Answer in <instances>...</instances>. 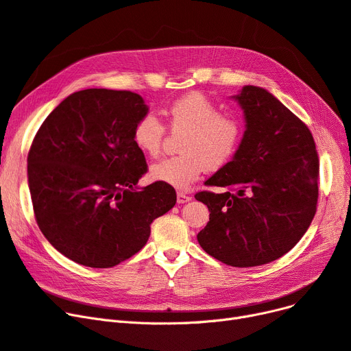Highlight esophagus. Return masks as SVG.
<instances>
[{
	"label": "esophagus",
	"instance_id": "obj_1",
	"mask_svg": "<svg viewBox=\"0 0 351 351\" xmlns=\"http://www.w3.org/2000/svg\"><path fill=\"white\" fill-rule=\"evenodd\" d=\"M190 200H191V196L186 195V193H183V191L177 193V203H187Z\"/></svg>",
	"mask_w": 351,
	"mask_h": 351
}]
</instances>
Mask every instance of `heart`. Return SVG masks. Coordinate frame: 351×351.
Here are the masks:
<instances>
[{"label":"heart","instance_id":"1","mask_svg":"<svg viewBox=\"0 0 351 351\" xmlns=\"http://www.w3.org/2000/svg\"><path fill=\"white\" fill-rule=\"evenodd\" d=\"M168 126L183 132L178 155L155 162L152 180L184 190L206 170H219L234 158L244 136V122L235 112H222L221 106L200 93L174 100L165 110ZM165 126L154 114H145L134 128V142L145 155H160Z\"/></svg>","mask_w":351,"mask_h":351}]
</instances>
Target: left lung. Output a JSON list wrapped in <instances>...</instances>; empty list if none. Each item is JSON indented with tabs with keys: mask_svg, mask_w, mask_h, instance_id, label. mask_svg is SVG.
Here are the masks:
<instances>
[{
	"mask_svg": "<svg viewBox=\"0 0 351 351\" xmlns=\"http://www.w3.org/2000/svg\"><path fill=\"white\" fill-rule=\"evenodd\" d=\"M245 134L232 161L199 191L209 222L197 234L209 256L232 267L267 264L291 251L317 212L319 160L311 130L267 90L238 94Z\"/></svg>",
	"mask_w": 351,
	"mask_h": 351,
	"instance_id": "8db88e82",
	"label": "left lung"
}]
</instances>
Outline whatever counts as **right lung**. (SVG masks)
<instances>
[{
	"label": "right lung",
	"mask_w": 351,
	"mask_h": 351,
	"mask_svg": "<svg viewBox=\"0 0 351 351\" xmlns=\"http://www.w3.org/2000/svg\"><path fill=\"white\" fill-rule=\"evenodd\" d=\"M148 113L126 90L77 91L45 119L27 155L36 222L65 257L94 269L114 267L143 248L151 223L170 210L174 187L147 174L134 128Z\"/></svg>",
	"instance_id": "1"
}]
</instances>
